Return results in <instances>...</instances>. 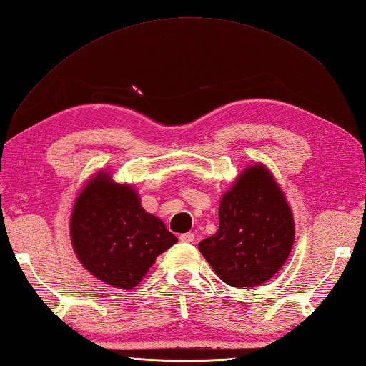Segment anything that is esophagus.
Returning <instances> with one entry per match:
<instances>
[{
    "label": "esophagus",
    "mask_w": 366,
    "mask_h": 366,
    "mask_svg": "<svg viewBox=\"0 0 366 366\" xmlns=\"http://www.w3.org/2000/svg\"><path fill=\"white\" fill-rule=\"evenodd\" d=\"M182 240V242H193V240H195V234H193V232H184V234H181V237H179Z\"/></svg>",
    "instance_id": "1"
}]
</instances>
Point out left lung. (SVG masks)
<instances>
[{
	"instance_id": "1",
	"label": "left lung",
	"mask_w": 366,
	"mask_h": 366,
	"mask_svg": "<svg viewBox=\"0 0 366 366\" xmlns=\"http://www.w3.org/2000/svg\"><path fill=\"white\" fill-rule=\"evenodd\" d=\"M219 231L199 252L224 283L252 287L283 266L294 242V220L285 195L261 165L247 168L219 209Z\"/></svg>"
}]
</instances>
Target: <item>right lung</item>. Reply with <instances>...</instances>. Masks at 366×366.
I'll return each mask as SVG.
<instances>
[{"label":"right lung","instance_id":"add662e5","mask_svg":"<svg viewBox=\"0 0 366 366\" xmlns=\"http://www.w3.org/2000/svg\"><path fill=\"white\" fill-rule=\"evenodd\" d=\"M71 237L83 266L121 290L137 286L155 258L177 242L165 223L144 211L134 189L105 173L76 198Z\"/></svg>","mask_w":366,"mask_h":366}]
</instances>
